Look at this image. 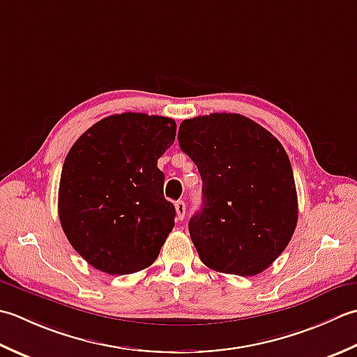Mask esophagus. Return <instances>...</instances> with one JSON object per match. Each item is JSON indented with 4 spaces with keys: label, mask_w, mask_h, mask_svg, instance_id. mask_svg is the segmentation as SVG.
<instances>
[{
    "label": "esophagus",
    "mask_w": 357,
    "mask_h": 357,
    "mask_svg": "<svg viewBox=\"0 0 357 357\" xmlns=\"http://www.w3.org/2000/svg\"><path fill=\"white\" fill-rule=\"evenodd\" d=\"M176 213H177V219L178 220H183L185 219V214H186V205L185 202H176Z\"/></svg>",
    "instance_id": "obj_1"
}]
</instances>
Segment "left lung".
I'll return each instance as SVG.
<instances>
[{
	"mask_svg": "<svg viewBox=\"0 0 357 357\" xmlns=\"http://www.w3.org/2000/svg\"><path fill=\"white\" fill-rule=\"evenodd\" d=\"M180 149L202 177V209L189 220L200 260L214 271L256 275L287 248L297 225L289 158L270 130L240 114L183 120Z\"/></svg>",
	"mask_w": 357,
	"mask_h": 357,
	"instance_id": "left-lung-1",
	"label": "left lung"
}]
</instances>
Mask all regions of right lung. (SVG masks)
<instances>
[{
	"label": "right lung",
	"mask_w": 357,
	"mask_h": 357,
	"mask_svg": "<svg viewBox=\"0 0 357 357\" xmlns=\"http://www.w3.org/2000/svg\"><path fill=\"white\" fill-rule=\"evenodd\" d=\"M176 121L125 112L96 123L64 160L58 214L70 245L112 275L151 266L172 231L157 160L176 140Z\"/></svg>",
	"instance_id": "add662e5"
}]
</instances>
